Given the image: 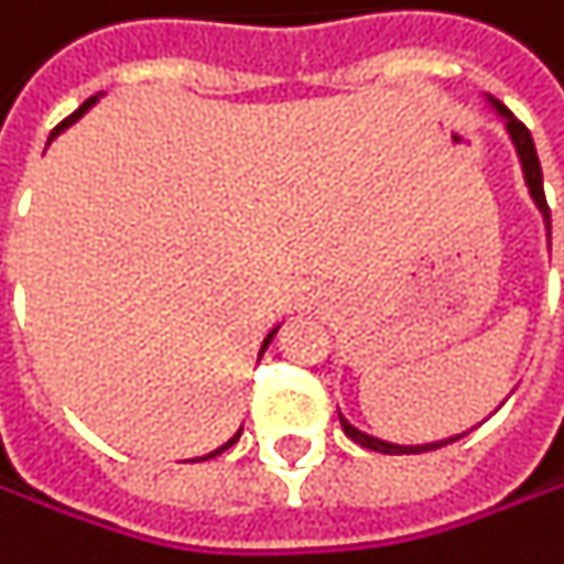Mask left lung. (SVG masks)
<instances>
[{
    "label": "left lung",
    "mask_w": 564,
    "mask_h": 564,
    "mask_svg": "<svg viewBox=\"0 0 564 564\" xmlns=\"http://www.w3.org/2000/svg\"><path fill=\"white\" fill-rule=\"evenodd\" d=\"M486 100L492 104V110L505 120V129H508V135H511V145H514V152H518V161H521V171H523V184L530 189V199H533V206L540 209L543 215V225H546V240L552 238V225H550V206H546V193H543V171H540V158H536V145H533V135H530V129L523 127L521 120L505 107V104H498L495 98L486 95ZM339 422H343V432L352 437L355 444H361V447H368V451H378V454H425V451H437V447H444V444H451V441H457V437L464 435H454V437H444V441H429V444H393V441H383V437L368 435V432H361V429H355L352 422L339 412Z\"/></svg>",
    "instance_id": "obj_1"
}]
</instances>
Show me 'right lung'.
<instances>
[{"mask_svg":"<svg viewBox=\"0 0 564 564\" xmlns=\"http://www.w3.org/2000/svg\"><path fill=\"white\" fill-rule=\"evenodd\" d=\"M100 95H104V91H100ZM100 95H95V98H88V100H85V104H82V107H78V110H75V113H72V117H66V120H63V123H59V127H56V129H53V132H50V139H56V135H59V132H63V129H69L72 123H75V120H78V117H85V113H88V110H91V107H95V104H98ZM275 333H279V326H272V329H269V333H267V339H263V346H260V355L267 352V349H269V343H272V336H275ZM240 432H243V425H240V429H238V435H231V437H228V441H225V444H221V447H215V451H212V454H206V457H196V460H209V457H215V454H221V451H228V447H231V444H238Z\"/></svg>","mask_w":564,"mask_h":564,"instance_id":"add662e5","label":"right lung"}]
</instances>
